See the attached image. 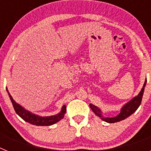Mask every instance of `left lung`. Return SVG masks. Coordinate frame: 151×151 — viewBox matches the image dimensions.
<instances>
[{
  "instance_id": "1",
  "label": "left lung",
  "mask_w": 151,
  "mask_h": 151,
  "mask_svg": "<svg viewBox=\"0 0 151 151\" xmlns=\"http://www.w3.org/2000/svg\"><path fill=\"white\" fill-rule=\"evenodd\" d=\"M146 82L147 79L145 80V84H144L143 88L141 89L139 94H138L137 97H134V98H133L131 101H129L128 104H126L122 108L120 113L116 117H113V118H104V117L101 116V110H100L97 106H95L93 104H90L91 108V110L94 111V113H95L96 115H97L99 117H101L103 120L105 121V122H109V123H114V122H119V121L121 120H123V119H126L127 117H129V116L132 115L133 113H134V112L137 110V109L139 107L140 105H141V101H142V97H143L144 91H145V85H146Z\"/></svg>"
}]
</instances>
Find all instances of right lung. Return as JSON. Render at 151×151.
I'll return each instance as SVG.
<instances>
[{
    "label": "right lung",
    "mask_w": 151,
    "mask_h": 151,
    "mask_svg": "<svg viewBox=\"0 0 151 151\" xmlns=\"http://www.w3.org/2000/svg\"><path fill=\"white\" fill-rule=\"evenodd\" d=\"M8 92V91H7ZM9 97L10 98L12 104H13V108L15 110L16 113L18 114L21 118L25 120L26 122H29L30 124L35 125H41V126H45V125H51L53 124L56 123V122H59L60 119H62L64 116V114L66 113V106H63L62 111L55 116H47V117H42V116H38L35 114L31 113L29 111H27L25 110L23 107L19 105L18 104L15 102V101L13 99V97L10 94V93L8 92Z\"/></svg>",
    "instance_id": "1"
}]
</instances>
